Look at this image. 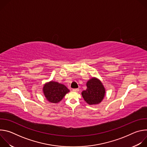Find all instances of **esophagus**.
Returning a JSON list of instances; mask_svg holds the SVG:
<instances>
[{
    "label": "esophagus",
    "instance_id": "34e87169",
    "mask_svg": "<svg viewBox=\"0 0 147 147\" xmlns=\"http://www.w3.org/2000/svg\"><path fill=\"white\" fill-rule=\"evenodd\" d=\"M73 91H75V92H78L79 91V89L78 88H74V89H73Z\"/></svg>",
    "mask_w": 147,
    "mask_h": 147
}]
</instances>
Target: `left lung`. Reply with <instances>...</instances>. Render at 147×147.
<instances>
[{
	"label": "left lung",
	"instance_id": "8db88e82",
	"mask_svg": "<svg viewBox=\"0 0 147 147\" xmlns=\"http://www.w3.org/2000/svg\"><path fill=\"white\" fill-rule=\"evenodd\" d=\"M87 87L81 93L84 99L89 105L99 103L105 95V89L100 81L93 77L87 81Z\"/></svg>",
	"mask_w": 147,
	"mask_h": 147
}]
</instances>
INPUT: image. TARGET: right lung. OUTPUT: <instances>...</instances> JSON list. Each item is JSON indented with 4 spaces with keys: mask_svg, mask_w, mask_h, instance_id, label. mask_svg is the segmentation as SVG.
<instances>
[{
    "mask_svg": "<svg viewBox=\"0 0 147 147\" xmlns=\"http://www.w3.org/2000/svg\"><path fill=\"white\" fill-rule=\"evenodd\" d=\"M69 90L63 84L55 81H50L44 86L43 92L47 99L52 103L59 102Z\"/></svg>",
    "mask_w": 147,
    "mask_h": 147,
    "instance_id": "add662e5",
    "label": "right lung"
}]
</instances>
